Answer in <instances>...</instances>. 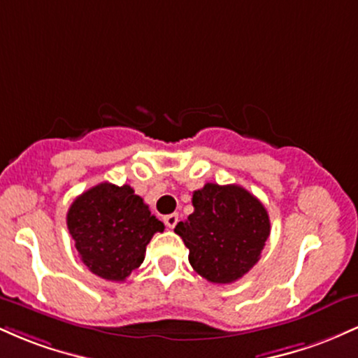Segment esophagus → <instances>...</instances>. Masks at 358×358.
Masks as SVG:
<instances>
[{"instance_id": "34e87169", "label": "esophagus", "mask_w": 358, "mask_h": 358, "mask_svg": "<svg viewBox=\"0 0 358 358\" xmlns=\"http://www.w3.org/2000/svg\"><path fill=\"white\" fill-rule=\"evenodd\" d=\"M163 220H165V225L168 229H175V225L178 224V213H170Z\"/></svg>"}]
</instances>
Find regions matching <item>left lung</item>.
<instances>
[{"instance_id": "obj_1", "label": "left lung", "mask_w": 358, "mask_h": 358, "mask_svg": "<svg viewBox=\"0 0 358 358\" xmlns=\"http://www.w3.org/2000/svg\"><path fill=\"white\" fill-rule=\"evenodd\" d=\"M192 203L193 213L175 227L190 250L192 268L215 285L248 274L269 237L264 205L239 185L217 183L193 192Z\"/></svg>"}]
</instances>
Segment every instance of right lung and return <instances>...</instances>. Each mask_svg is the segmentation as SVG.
Listing matches in <instances>:
<instances>
[{
	"label": "right lung",
	"mask_w": 358,
	"mask_h": 358,
	"mask_svg": "<svg viewBox=\"0 0 358 358\" xmlns=\"http://www.w3.org/2000/svg\"><path fill=\"white\" fill-rule=\"evenodd\" d=\"M67 227L90 273L108 281H124L145 261L146 245L162 220L129 185L99 183L73 200Z\"/></svg>",
	"instance_id": "add662e5"
}]
</instances>
